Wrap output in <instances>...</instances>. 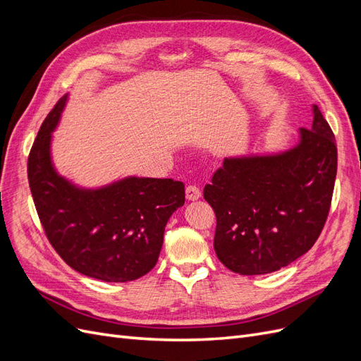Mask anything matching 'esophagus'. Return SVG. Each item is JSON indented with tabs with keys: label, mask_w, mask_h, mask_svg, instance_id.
I'll use <instances>...</instances> for the list:
<instances>
[{
	"label": "esophagus",
	"mask_w": 361,
	"mask_h": 361,
	"mask_svg": "<svg viewBox=\"0 0 361 361\" xmlns=\"http://www.w3.org/2000/svg\"><path fill=\"white\" fill-rule=\"evenodd\" d=\"M185 195H187V199L194 202V200H199L200 197V190L195 187V185H188L187 188H185Z\"/></svg>",
	"instance_id": "1"
}]
</instances>
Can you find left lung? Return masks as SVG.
Masks as SVG:
<instances>
[{"label": "left lung", "mask_w": 361, "mask_h": 361, "mask_svg": "<svg viewBox=\"0 0 361 361\" xmlns=\"http://www.w3.org/2000/svg\"><path fill=\"white\" fill-rule=\"evenodd\" d=\"M336 173L334 134L316 105L297 147L224 159L203 190L216 216L214 248L221 264L259 276L307 253L329 216Z\"/></svg>", "instance_id": "obj_1"}]
</instances>
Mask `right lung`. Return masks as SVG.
Listing matches in <instances>:
<instances>
[{"label":"right lung","instance_id":"add662e5","mask_svg":"<svg viewBox=\"0 0 361 361\" xmlns=\"http://www.w3.org/2000/svg\"><path fill=\"white\" fill-rule=\"evenodd\" d=\"M66 96L43 120L28 155V183L48 241L66 264L104 281L143 277L158 262L170 215L185 203L183 183L128 178L101 190L75 188L54 170L51 133Z\"/></svg>","mask_w":361,"mask_h":361}]
</instances>
